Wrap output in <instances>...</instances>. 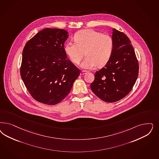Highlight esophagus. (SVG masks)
<instances>
[{
	"label": "esophagus",
	"mask_w": 159,
	"mask_h": 159,
	"mask_svg": "<svg viewBox=\"0 0 159 159\" xmlns=\"http://www.w3.org/2000/svg\"><path fill=\"white\" fill-rule=\"evenodd\" d=\"M87 72V71H84V70H82V71H81V73H80V74L81 75H84V74H85Z\"/></svg>",
	"instance_id": "esophagus-1"
}]
</instances>
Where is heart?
<instances>
[{
  "label": "heart",
  "mask_w": 159,
  "mask_h": 159,
  "mask_svg": "<svg viewBox=\"0 0 159 159\" xmlns=\"http://www.w3.org/2000/svg\"><path fill=\"white\" fill-rule=\"evenodd\" d=\"M75 42L69 41L65 46V51L72 62L78 64L85 54L87 57L80 66L92 69L104 66L110 60L113 50L112 37L107 34L92 29L79 31L74 35Z\"/></svg>",
  "instance_id": "heart-1"
}]
</instances>
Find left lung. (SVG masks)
<instances>
[{"label": "left lung", "instance_id": "1", "mask_svg": "<svg viewBox=\"0 0 159 159\" xmlns=\"http://www.w3.org/2000/svg\"><path fill=\"white\" fill-rule=\"evenodd\" d=\"M113 50L105 67L95 74L91 88L98 97L115 102L133 88L139 74V63L131 41L123 32L113 29Z\"/></svg>", "mask_w": 159, "mask_h": 159}]
</instances>
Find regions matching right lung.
<instances>
[{"instance_id": "obj_1", "label": "right lung", "mask_w": 159, "mask_h": 159, "mask_svg": "<svg viewBox=\"0 0 159 159\" xmlns=\"http://www.w3.org/2000/svg\"><path fill=\"white\" fill-rule=\"evenodd\" d=\"M67 31L46 28L26 43L20 75L27 89L37 101L47 105L61 102L70 92L80 71L67 59Z\"/></svg>"}]
</instances>
